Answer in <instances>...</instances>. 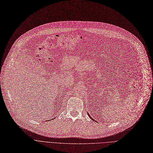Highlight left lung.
I'll return each mask as SVG.
<instances>
[{"instance_id": "1", "label": "left lung", "mask_w": 153, "mask_h": 153, "mask_svg": "<svg viewBox=\"0 0 153 153\" xmlns=\"http://www.w3.org/2000/svg\"><path fill=\"white\" fill-rule=\"evenodd\" d=\"M88 116H90V115H89V114H88ZM91 120H93V118H91Z\"/></svg>"}]
</instances>
